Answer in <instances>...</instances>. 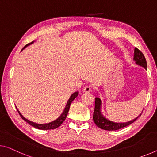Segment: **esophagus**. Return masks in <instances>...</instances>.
<instances>
[{"label": "esophagus", "instance_id": "esophagus-1", "mask_svg": "<svg viewBox=\"0 0 157 157\" xmlns=\"http://www.w3.org/2000/svg\"><path fill=\"white\" fill-rule=\"evenodd\" d=\"M91 91H92V87L90 86H86L83 89V93H90Z\"/></svg>", "mask_w": 157, "mask_h": 157}]
</instances>
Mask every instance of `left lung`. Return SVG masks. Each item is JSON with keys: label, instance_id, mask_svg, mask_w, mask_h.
Returning a JSON list of instances; mask_svg holds the SVG:
<instances>
[{"label": "left lung", "instance_id": "8db88e82", "mask_svg": "<svg viewBox=\"0 0 157 157\" xmlns=\"http://www.w3.org/2000/svg\"><path fill=\"white\" fill-rule=\"evenodd\" d=\"M133 59L136 61V63L137 64L140 65V66L143 67L144 69H147V61L145 57H144V55L138 48H135L134 50V57ZM101 100L99 98H95V109H94L93 113V121L96 124V126L100 128L101 129L107 130V131H117L124 128L126 126H129L136 121L137 118L131 121L126 122V123H114L110 121L107 120L103 117L102 114H101L100 112V107H101ZM141 116V114L140 115ZM139 116V117H140Z\"/></svg>", "mask_w": 157, "mask_h": 157}]
</instances>
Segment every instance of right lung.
I'll return each instance as SVG.
<instances>
[{
  "label": "right lung",
  "instance_id": "right-lung-1",
  "mask_svg": "<svg viewBox=\"0 0 157 157\" xmlns=\"http://www.w3.org/2000/svg\"><path fill=\"white\" fill-rule=\"evenodd\" d=\"M32 43L33 42H31L30 43H28V44H26L25 46L22 48V50L25 49V48L26 46H27V45L31 44V43ZM78 92H76V93H74L72 94L71 96L70 97V98H69L68 102H67V104L66 107H65L64 111L63 112V113H62V115L60 116V117L57 120H55V121H52V122H50V123H49V124H35V123L31 122V121H30L29 120L25 119V118L23 116L20 114V112H19V110L17 109V110L19 114L20 115V117H21V119H22L23 120H25V121L27 122L29 124L31 125V126H32L33 127L36 128L40 129V130H51V129H55V128H58L59 126H61V124L64 121V120L66 119L67 114H68V112H69V107H70L71 103L73 102V100L77 97V96H78Z\"/></svg>",
  "mask_w": 157,
  "mask_h": 157
}]
</instances>
